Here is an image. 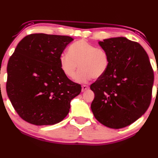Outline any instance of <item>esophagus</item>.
I'll return each mask as SVG.
<instances>
[{
	"label": "esophagus",
	"instance_id": "1",
	"mask_svg": "<svg viewBox=\"0 0 158 158\" xmlns=\"http://www.w3.org/2000/svg\"><path fill=\"white\" fill-rule=\"evenodd\" d=\"M88 89H89V87L87 86V85H83L82 86H81V91H82V92H85V91L88 90Z\"/></svg>",
	"mask_w": 158,
	"mask_h": 158
}]
</instances>
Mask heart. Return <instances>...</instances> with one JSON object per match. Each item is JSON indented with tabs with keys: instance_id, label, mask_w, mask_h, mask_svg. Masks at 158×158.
Segmentation results:
<instances>
[{
	"instance_id": "1",
	"label": "heart",
	"mask_w": 158,
	"mask_h": 158,
	"mask_svg": "<svg viewBox=\"0 0 158 158\" xmlns=\"http://www.w3.org/2000/svg\"><path fill=\"white\" fill-rule=\"evenodd\" d=\"M59 63L64 75L71 79L75 77L79 64L80 71L76 81L87 82L92 77L97 79L104 75L109 66L110 57L104 48L80 40L70 45L68 54L60 55Z\"/></svg>"
}]
</instances>
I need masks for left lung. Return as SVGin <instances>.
Returning <instances> with one entry per match:
<instances>
[{"mask_svg":"<svg viewBox=\"0 0 158 158\" xmlns=\"http://www.w3.org/2000/svg\"><path fill=\"white\" fill-rule=\"evenodd\" d=\"M110 64L104 75L90 85L95 94L91 110L104 126L120 129L138 120L152 100L154 72L147 53L126 37L100 41Z\"/></svg>","mask_w":158,"mask_h":158,"instance_id":"8db88e82","label":"left lung"}]
</instances>
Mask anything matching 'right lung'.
<instances>
[{"label": "right lung", "mask_w": 158, "mask_h": 158, "mask_svg": "<svg viewBox=\"0 0 158 158\" xmlns=\"http://www.w3.org/2000/svg\"><path fill=\"white\" fill-rule=\"evenodd\" d=\"M69 36L31 34L17 45L7 64L6 93L19 116L37 126L62 121L81 87L64 75L59 58Z\"/></svg>", "instance_id": "right-lung-1"}]
</instances>
